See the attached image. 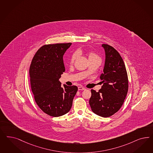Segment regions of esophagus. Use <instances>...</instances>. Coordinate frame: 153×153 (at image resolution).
<instances>
[{
    "label": "esophagus",
    "mask_w": 153,
    "mask_h": 153,
    "mask_svg": "<svg viewBox=\"0 0 153 153\" xmlns=\"http://www.w3.org/2000/svg\"><path fill=\"white\" fill-rule=\"evenodd\" d=\"M85 88L83 87V86H79L78 87V90L80 91V90H85Z\"/></svg>",
    "instance_id": "obj_1"
}]
</instances>
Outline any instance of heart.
<instances>
[{
	"label": "heart",
	"mask_w": 153,
	"mask_h": 153,
	"mask_svg": "<svg viewBox=\"0 0 153 153\" xmlns=\"http://www.w3.org/2000/svg\"><path fill=\"white\" fill-rule=\"evenodd\" d=\"M78 53L79 54L83 53H85V54L88 56L89 60H90V59H96V58H99V59H100V57H99V56H98L97 54H96V53H94V52H85V51H83V50H80V49H79V50L78 51ZM76 56H77V54H76V53H75V52L73 53V54H71V57H70V64H73L74 61L75 60L76 58Z\"/></svg>",
	"instance_id": "heart-1"
}]
</instances>
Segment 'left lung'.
Instances as JSON below:
<instances>
[{
	"mask_svg": "<svg viewBox=\"0 0 153 153\" xmlns=\"http://www.w3.org/2000/svg\"><path fill=\"white\" fill-rule=\"evenodd\" d=\"M102 47L105 52L104 73L100 76L103 85L97 92L91 89L89 103L94 113L107 118L117 113L123 104L128 92V75L118 52L108 45Z\"/></svg>",
	"mask_w": 153,
	"mask_h": 153,
	"instance_id": "1",
	"label": "left lung"
}]
</instances>
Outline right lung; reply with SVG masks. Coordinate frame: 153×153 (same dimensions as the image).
I'll return each instance as SVG.
<instances>
[{
  "mask_svg": "<svg viewBox=\"0 0 153 153\" xmlns=\"http://www.w3.org/2000/svg\"><path fill=\"white\" fill-rule=\"evenodd\" d=\"M71 45H45L38 50L30 67V84L36 104L45 113L58 117L68 113L78 91L75 85L61 86L65 72L63 56Z\"/></svg>",
  "mask_w": 153,
  "mask_h": 153,
  "instance_id": "right-lung-1",
  "label": "right lung"
}]
</instances>
